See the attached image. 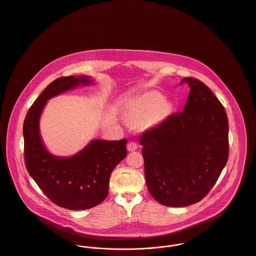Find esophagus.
<instances>
[{
    "label": "esophagus",
    "mask_w": 256,
    "mask_h": 256,
    "mask_svg": "<svg viewBox=\"0 0 256 256\" xmlns=\"http://www.w3.org/2000/svg\"><path fill=\"white\" fill-rule=\"evenodd\" d=\"M136 148H138V144L135 142H129L127 144V150L129 152H135V150H136Z\"/></svg>",
    "instance_id": "obj_1"
}]
</instances>
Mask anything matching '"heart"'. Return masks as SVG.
Instances as JSON below:
<instances>
[{"instance_id":"heart-1","label":"heart","mask_w":256,"mask_h":256,"mask_svg":"<svg viewBox=\"0 0 256 256\" xmlns=\"http://www.w3.org/2000/svg\"><path fill=\"white\" fill-rule=\"evenodd\" d=\"M172 112V104L157 92H150L131 102L125 110V118L130 123L148 121L156 124L165 120Z\"/></svg>"}]
</instances>
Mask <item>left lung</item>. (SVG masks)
Here are the masks:
<instances>
[{
	"instance_id": "1",
	"label": "left lung",
	"mask_w": 256,
	"mask_h": 256,
	"mask_svg": "<svg viewBox=\"0 0 256 256\" xmlns=\"http://www.w3.org/2000/svg\"><path fill=\"white\" fill-rule=\"evenodd\" d=\"M180 84L190 89L184 110L140 138L148 189L168 206L201 201L218 180L229 154L222 102L197 78H184Z\"/></svg>"
}]
</instances>
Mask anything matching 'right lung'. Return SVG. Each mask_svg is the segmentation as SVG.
Masks as SVG:
<instances>
[{"mask_svg": "<svg viewBox=\"0 0 256 256\" xmlns=\"http://www.w3.org/2000/svg\"><path fill=\"white\" fill-rule=\"evenodd\" d=\"M92 82L88 76L55 80L29 108L23 125L28 172L54 204L72 210L91 208L106 199L110 174L127 155V140H93L80 152L70 157H59L46 148L40 133V118L48 100Z\"/></svg>", "mask_w": 256, "mask_h": 256, "instance_id": "right-lung-1", "label": "right lung"}]
</instances>
